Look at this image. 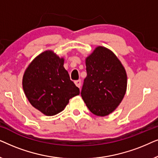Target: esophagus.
I'll return each instance as SVG.
<instances>
[{"label": "esophagus", "mask_w": 158, "mask_h": 158, "mask_svg": "<svg viewBox=\"0 0 158 158\" xmlns=\"http://www.w3.org/2000/svg\"><path fill=\"white\" fill-rule=\"evenodd\" d=\"M75 84L76 85L77 87L80 88V87H81V80H77V81H75Z\"/></svg>", "instance_id": "obj_1"}]
</instances>
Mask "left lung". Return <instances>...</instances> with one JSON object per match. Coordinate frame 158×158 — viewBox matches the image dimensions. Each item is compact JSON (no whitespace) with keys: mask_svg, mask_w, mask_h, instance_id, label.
Here are the masks:
<instances>
[{"mask_svg":"<svg viewBox=\"0 0 158 158\" xmlns=\"http://www.w3.org/2000/svg\"><path fill=\"white\" fill-rule=\"evenodd\" d=\"M87 76L81 96L90 112L105 116L116 109L127 90V77L119 60L111 50L98 47L85 60Z\"/></svg>","mask_w":158,"mask_h":158,"instance_id":"obj_1","label":"left lung"}]
</instances>
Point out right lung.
I'll return each mask as SVG.
<instances>
[{
	"mask_svg": "<svg viewBox=\"0 0 158 158\" xmlns=\"http://www.w3.org/2000/svg\"><path fill=\"white\" fill-rule=\"evenodd\" d=\"M63 64V58L46 51L31 62L23 75L26 96L34 108L47 116L63 111L69 100L80 94Z\"/></svg>",
	"mask_w": 158,
	"mask_h": 158,
	"instance_id": "right-lung-1",
	"label": "right lung"
}]
</instances>
